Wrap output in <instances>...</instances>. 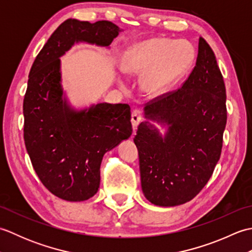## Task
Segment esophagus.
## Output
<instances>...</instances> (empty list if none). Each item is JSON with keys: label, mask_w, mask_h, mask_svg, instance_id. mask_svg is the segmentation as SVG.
Wrapping results in <instances>:
<instances>
[{"label": "esophagus", "mask_w": 252, "mask_h": 252, "mask_svg": "<svg viewBox=\"0 0 252 252\" xmlns=\"http://www.w3.org/2000/svg\"><path fill=\"white\" fill-rule=\"evenodd\" d=\"M143 120V115L140 110H133L131 116V122L133 126V129H136V126L140 125V122Z\"/></svg>", "instance_id": "34e87169"}]
</instances>
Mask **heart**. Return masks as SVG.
<instances>
[{"mask_svg": "<svg viewBox=\"0 0 252 252\" xmlns=\"http://www.w3.org/2000/svg\"><path fill=\"white\" fill-rule=\"evenodd\" d=\"M196 52L190 42L159 37L135 45L123 63L125 70L142 73L143 88L151 94H159L189 70Z\"/></svg>", "mask_w": 252, "mask_h": 252, "instance_id": "1", "label": "heart"}]
</instances>
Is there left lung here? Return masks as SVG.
<instances>
[{"label":"left lung","instance_id":"obj_1","mask_svg":"<svg viewBox=\"0 0 252 252\" xmlns=\"http://www.w3.org/2000/svg\"><path fill=\"white\" fill-rule=\"evenodd\" d=\"M226 91L216 55L199 37L196 65L182 87L145 104V117L169 126L164 137L148 121L137 127L144 196L160 207L191 200L220 159L226 126Z\"/></svg>","mask_w":252,"mask_h":252}]
</instances>
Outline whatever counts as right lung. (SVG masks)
I'll use <instances>...</instances> for the list:
<instances>
[{"mask_svg":"<svg viewBox=\"0 0 252 252\" xmlns=\"http://www.w3.org/2000/svg\"><path fill=\"white\" fill-rule=\"evenodd\" d=\"M108 20L67 19L53 32L30 69L24 98V140L36 175L67 201L94 196L106 152L132 134L127 104L101 103L74 110L63 98L61 61L74 42L108 46L119 34Z\"/></svg>","mask_w":252,"mask_h":252,"instance_id":"right-lung-1","label":"right lung"}]
</instances>
